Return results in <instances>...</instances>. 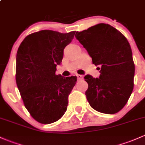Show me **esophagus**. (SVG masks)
<instances>
[{
  "label": "esophagus",
  "mask_w": 145,
  "mask_h": 145,
  "mask_svg": "<svg viewBox=\"0 0 145 145\" xmlns=\"http://www.w3.org/2000/svg\"><path fill=\"white\" fill-rule=\"evenodd\" d=\"M77 77L79 80H82V79H83V76L81 75V74H77Z\"/></svg>",
  "instance_id": "34e87169"
}]
</instances>
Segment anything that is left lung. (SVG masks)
<instances>
[{"label": "left lung", "mask_w": 145, "mask_h": 145, "mask_svg": "<svg viewBox=\"0 0 145 145\" xmlns=\"http://www.w3.org/2000/svg\"><path fill=\"white\" fill-rule=\"evenodd\" d=\"M75 37L86 49L93 63L100 68L99 78L87 74L86 91L91 106L106 114L118 113L128 102L133 89L135 64L128 40L120 31L99 23Z\"/></svg>", "instance_id": "8db88e82"}]
</instances>
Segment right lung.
<instances>
[{
    "label": "right lung",
    "instance_id": "1",
    "mask_svg": "<svg viewBox=\"0 0 145 145\" xmlns=\"http://www.w3.org/2000/svg\"><path fill=\"white\" fill-rule=\"evenodd\" d=\"M75 32L41 30L27 35L17 51L16 82L25 106L41 124L59 120L66 111L77 77L56 74L63 50Z\"/></svg>",
    "mask_w": 145,
    "mask_h": 145
}]
</instances>
